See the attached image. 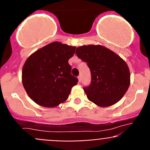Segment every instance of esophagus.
<instances>
[{"instance_id": "34e87169", "label": "esophagus", "mask_w": 150, "mask_h": 150, "mask_svg": "<svg viewBox=\"0 0 150 150\" xmlns=\"http://www.w3.org/2000/svg\"><path fill=\"white\" fill-rule=\"evenodd\" d=\"M78 81H79V82L81 83V81H82V80H81V75H79V76L78 77Z\"/></svg>"}]
</instances>
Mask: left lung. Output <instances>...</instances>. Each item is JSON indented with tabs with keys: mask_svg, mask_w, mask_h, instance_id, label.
Listing matches in <instances>:
<instances>
[{
	"mask_svg": "<svg viewBox=\"0 0 150 150\" xmlns=\"http://www.w3.org/2000/svg\"><path fill=\"white\" fill-rule=\"evenodd\" d=\"M75 54L91 70V82L83 88L88 99L102 107L119 102L130 85V72L125 62L100 45L80 46Z\"/></svg>",
	"mask_w": 150,
	"mask_h": 150,
	"instance_id": "obj_1",
	"label": "left lung"
}]
</instances>
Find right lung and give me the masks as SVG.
Masks as SVG:
<instances>
[{"label":"right lung","mask_w":150,"mask_h":150,"mask_svg":"<svg viewBox=\"0 0 150 150\" xmlns=\"http://www.w3.org/2000/svg\"><path fill=\"white\" fill-rule=\"evenodd\" d=\"M76 47L53 42L28 57L22 69V84L30 99L46 107L67 99L78 78L71 74L68 61Z\"/></svg>","instance_id":"right-lung-1"}]
</instances>
